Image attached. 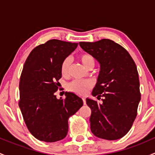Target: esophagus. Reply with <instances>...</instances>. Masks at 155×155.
<instances>
[{
  "label": "esophagus",
  "mask_w": 155,
  "mask_h": 155,
  "mask_svg": "<svg viewBox=\"0 0 155 155\" xmlns=\"http://www.w3.org/2000/svg\"><path fill=\"white\" fill-rule=\"evenodd\" d=\"M82 101H83V104H86V100H85V97H82Z\"/></svg>",
  "instance_id": "esophagus-1"
}]
</instances>
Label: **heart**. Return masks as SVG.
<instances>
[{
  "mask_svg": "<svg viewBox=\"0 0 155 155\" xmlns=\"http://www.w3.org/2000/svg\"><path fill=\"white\" fill-rule=\"evenodd\" d=\"M79 58L82 62V65L86 69L94 66V58L88 53H82L79 55ZM70 64H71V60L70 58H66L64 59L61 64V73L62 76H68ZM91 83L87 81H73L68 84L67 88L70 91L79 95H85L88 92L89 89L91 87Z\"/></svg>",
  "mask_w": 155,
  "mask_h": 155,
  "instance_id": "heart-1",
  "label": "heart"
}]
</instances>
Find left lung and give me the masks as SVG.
Segmentation results:
<instances>
[{"label":"left lung","instance_id":"8db88e82","mask_svg":"<svg viewBox=\"0 0 155 155\" xmlns=\"http://www.w3.org/2000/svg\"><path fill=\"white\" fill-rule=\"evenodd\" d=\"M79 46L101 66L92 95L103 97V103L86 99L91 109V130L98 138L118 140L132 127L141 98L135 62L125 48L109 39L80 42Z\"/></svg>","mask_w":155,"mask_h":155}]
</instances>
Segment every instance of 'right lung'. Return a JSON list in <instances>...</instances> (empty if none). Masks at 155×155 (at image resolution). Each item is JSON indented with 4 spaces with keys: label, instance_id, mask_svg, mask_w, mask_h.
Instances as JSON below:
<instances>
[{
    "label": "right lung",
    "instance_id": "right-lung-1",
    "mask_svg": "<svg viewBox=\"0 0 155 155\" xmlns=\"http://www.w3.org/2000/svg\"><path fill=\"white\" fill-rule=\"evenodd\" d=\"M77 46L50 40L34 48L23 67L18 105L30 133L40 141L54 143L65 138L68 118L83 105L82 98L72 92H65L64 99L54 95L61 78V64Z\"/></svg>",
    "mask_w": 155,
    "mask_h": 155
}]
</instances>
